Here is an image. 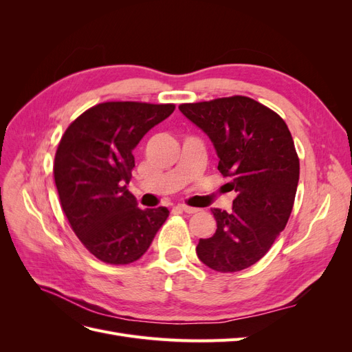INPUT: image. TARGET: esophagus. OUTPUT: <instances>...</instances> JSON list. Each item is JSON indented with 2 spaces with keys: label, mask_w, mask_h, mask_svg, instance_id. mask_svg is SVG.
Returning a JSON list of instances; mask_svg holds the SVG:
<instances>
[{
  "label": "esophagus",
  "mask_w": 352,
  "mask_h": 352,
  "mask_svg": "<svg viewBox=\"0 0 352 352\" xmlns=\"http://www.w3.org/2000/svg\"><path fill=\"white\" fill-rule=\"evenodd\" d=\"M180 210L185 211L186 214H195V212L199 211V208H194V207H188V206H180Z\"/></svg>",
  "instance_id": "34e87169"
}]
</instances>
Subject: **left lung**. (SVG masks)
Wrapping results in <instances>:
<instances>
[{"instance_id":"1","label":"left lung","mask_w":352,"mask_h":352,"mask_svg":"<svg viewBox=\"0 0 352 352\" xmlns=\"http://www.w3.org/2000/svg\"><path fill=\"white\" fill-rule=\"evenodd\" d=\"M179 110L214 145L226 186L238 194L232 211L212 208L211 238L199 239L198 258L232 273L263 258L285 229L294 207L300 160L279 114L248 97L180 104Z\"/></svg>"}]
</instances>
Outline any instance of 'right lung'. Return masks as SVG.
Listing matches in <instances>:
<instances>
[{"instance_id": "right-lung-1", "label": "right lung", "mask_w": 352, "mask_h": 352, "mask_svg": "<svg viewBox=\"0 0 352 352\" xmlns=\"http://www.w3.org/2000/svg\"><path fill=\"white\" fill-rule=\"evenodd\" d=\"M173 111L175 104L102 102L61 138L54 158L61 208L85 248L104 263L141 258L168 217L166 207L138 208L127 185L135 146Z\"/></svg>"}]
</instances>
